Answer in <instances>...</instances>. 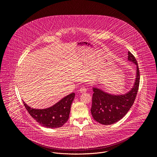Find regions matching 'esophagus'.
<instances>
[{"label": "esophagus", "mask_w": 157, "mask_h": 157, "mask_svg": "<svg viewBox=\"0 0 157 157\" xmlns=\"http://www.w3.org/2000/svg\"><path fill=\"white\" fill-rule=\"evenodd\" d=\"M79 91L81 93H84L87 91V88L85 87H81L79 89Z\"/></svg>", "instance_id": "1"}]
</instances>
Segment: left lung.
<instances>
[{
    "instance_id": "left-lung-1",
    "label": "left lung",
    "mask_w": 157,
    "mask_h": 157,
    "mask_svg": "<svg viewBox=\"0 0 157 157\" xmlns=\"http://www.w3.org/2000/svg\"><path fill=\"white\" fill-rule=\"evenodd\" d=\"M128 59L137 65L136 82L125 94L112 95L98 88H93L91 114L94 119L104 125L113 124L122 119L132 106L137 96L140 84V72L137 61L130 52Z\"/></svg>"
}]
</instances>
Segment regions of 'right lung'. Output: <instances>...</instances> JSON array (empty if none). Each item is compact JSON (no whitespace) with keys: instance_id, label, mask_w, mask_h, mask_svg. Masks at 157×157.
<instances>
[{"instance_id":"right-lung-1","label":"right lung","mask_w":157,"mask_h":157,"mask_svg":"<svg viewBox=\"0 0 157 157\" xmlns=\"http://www.w3.org/2000/svg\"><path fill=\"white\" fill-rule=\"evenodd\" d=\"M75 97V94L71 93L52 107L45 109H32L24 102V105L30 115L40 125L48 128H56L62 127L68 121Z\"/></svg>"}]
</instances>
